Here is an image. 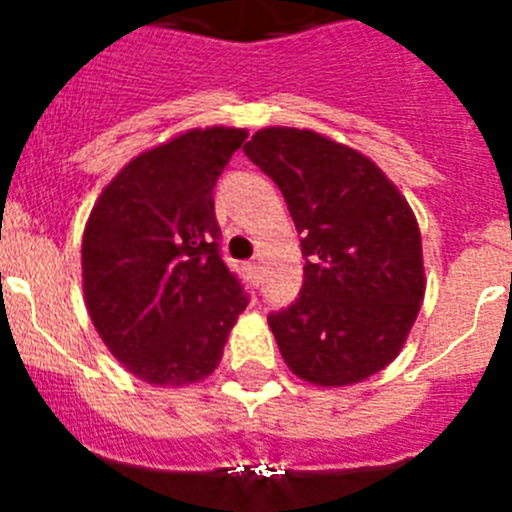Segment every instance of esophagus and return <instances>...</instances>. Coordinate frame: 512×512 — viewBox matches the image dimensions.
Returning <instances> with one entry per match:
<instances>
[{
	"instance_id": "obj_1",
	"label": "esophagus",
	"mask_w": 512,
	"mask_h": 512,
	"mask_svg": "<svg viewBox=\"0 0 512 512\" xmlns=\"http://www.w3.org/2000/svg\"><path fill=\"white\" fill-rule=\"evenodd\" d=\"M248 266V274H251L253 279L259 277V264H256V261H251V264H246Z\"/></svg>"
}]
</instances>
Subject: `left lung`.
Returning a JSON list of instances; mask_svg holds the SVG:
<instances>
[{
	"mask_svg": "<svg viewBox=\"0 0 512 512\" xmlns=\"http://www.w3.org/2000/svg\"><path fill=\"white\" fill-rule=\"evenodd\" d=\"M302 233L300 297L269 315L300 379L343 387L400 354L425 295L415 215L374 161L312 130L264 128L243 146Z\"/></svg>",
	"mask_w": 512,
	"mask_h": 512,
	"instance_id": "1",
	"label": "left lung"
}]
</instances>
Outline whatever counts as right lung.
<instances>
[{
    "label": "right lung",
    "instance_id": "obj_1",
    "mask_svg": "<svg viewBox=\"0 0 512 512\" xmlns=\"http://www.w3.org/2000/svg\"><path fill=\"white\" fill-rule=\"evenodd\" d=\"M248 138L176 135L140 153L99 194L81 241L92 323L128 372L156 387L210 377L248 295L220 259L212 189Z\"/></svg>",
    "mask_w": 512,
    "mask_h": 512
}]
</instances>
